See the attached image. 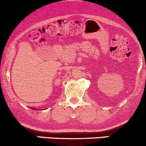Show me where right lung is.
<instances>
[{
  "mask_svg": "<svg viewBox=\"0 0 146 146\" xmlns=\"http://www.w3.org/2000/svg\"><path fill=\"white\" fill-rule=\"evenodd\" d=\"M33 109H34V108H33Z\"/></svg>",
  "mask_w": 146,
  "mask_h": 146,
  "instance_id": "add662e5",
  "label": "right lung"
}]
</instances>
